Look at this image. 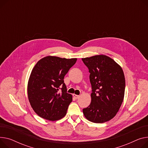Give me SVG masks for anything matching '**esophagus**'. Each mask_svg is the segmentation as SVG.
<instances>
[{
  "mask_svg": "<svg viewBox=\"0 0 148 148\" xmlns=\"http://www.w3.org/2000/svg\"><path fill=\"white\" fill-rule=\"evenodd\" d=\"M73 97L75 98V99H78V97H79V95H77L75 94H73Z\"/></svg>",
  "mask_w": 148,
  "mask_h": 148,
  "instance_id": "obj_1",
  "label": "esophagus"
}]
</instances>
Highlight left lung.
Listing matches in <instances>:
<instances>
[{"label": "left lung", "instance_id": "obj_1", "mask_svg": "<svg viewBox=\"0 0 148 148\" xmlns=\"http://www.w3.org/2000/svg\"><path fill=\"white\" fill-rule=\"evenodd\" d=\"M88 68L92 85L91 103L83 112L88 121L103 123L115 116L123 103L125 77L122 68L109 56L99 55L82 58Z\"/></svg>", "mask_w": 148, "mask_h": 148}]
</instances>
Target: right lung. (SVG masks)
Masks as SVG:
<instances>
[{
    "label": "right lung",
    "mask_w": 148,
    "mask_h": 148,
    "mask_svg": "<svg viewBox=\"0 0 148 148\" xmlns=\"http://www.w3.org/2000/svg\"><path fill=\"white\" fill-rule=\"evenodd\" d=\"M77 58L47 56L39 60L29 76L27 93L34 112L44 119L56 121L66 114L73 96L66 92L64 78Z\"/></svg>",
    "instance_id": "obj_1"
}]
</instances>
